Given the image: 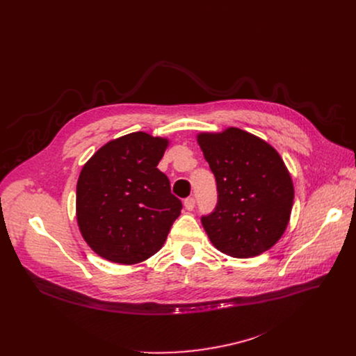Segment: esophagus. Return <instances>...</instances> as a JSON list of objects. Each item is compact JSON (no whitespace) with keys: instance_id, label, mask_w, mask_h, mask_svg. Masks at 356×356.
Returning <instances> with one entry per match:
<instances>
[{"instance_id":"34e87169","label":"esophagus","mask_w":356,"mask_h":356,"mask_svg":"<svg viewBox=\"0 0 356 356\" xmlns=\"http://www.w3.org/2000/svg\"><path fill=\"white\" fill-rule=\"evenodd\" d=\"M184 207H186V210L191 211L195 207V198L194 197H187L184 200Z\"/></svg>"}]
</instances>
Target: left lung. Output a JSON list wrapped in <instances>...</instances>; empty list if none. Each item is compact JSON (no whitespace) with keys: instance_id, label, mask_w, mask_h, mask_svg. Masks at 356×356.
Here are the masks:
<instances>
[{"instance_id":"left-lung-1","label":"left lung","mask_w":356,"mask_h":356,"mask_svg":"<svg viewBox=\"0 0 356 356\" xmlns=\"http://www.w3.org/2000/svg\"><path fill=\"white\" fill-rule=\"evenodd\" d=\"M197 142L216 176L218 202L201 217L213 245L232 258L270 249L290 220L294 187L290 173L264 139L239 128L201 132Z\"/></svg>"}]
</instances>
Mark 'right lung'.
<instances>
[{"label": "right lung", "mask_w": 356, "mask_h": 356, "mask_svg": "<svg viewBox=\"0 0 356 356\" xmlns=\"http://www.w3.org/2000/svg\"><path fill=\"white\" fill-rule=\"evenodd\" d=\"M168 145L166 138L132 132L101 146L83 166L77 224L101 258L135 265L163 246L183 207L158 169Z\"/></svg>", "instance_id": "right-lung-1"}]
</instances>
